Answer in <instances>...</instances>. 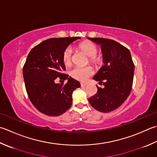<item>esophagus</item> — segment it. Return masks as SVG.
<instances>
[{
    "instance_id": "esophagus-1",
    "label": "esophagus",
    "mask_w": 157,
    "mask_h": 157,
    "mask_svg": "<svg viewBox=\"0 0 157 157\" xmlns=\"http://www.w3.org/2000/svg\"><path fill=\"white\" fill-rule=\"evenodd\" d=\"M87 83H81V86L82 87H84L86 86H87Z\"/></svg>"
}]
</instances>
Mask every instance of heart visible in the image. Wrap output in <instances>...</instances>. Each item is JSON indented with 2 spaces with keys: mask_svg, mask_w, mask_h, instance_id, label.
Returning <instances> with one entry per match:
<instances>
[{
  "mask_svg": "<svg viewBox=\"0 0 157 157\" xmlns=\"http://www.w3.org/2000/svg\"><path fill=\"white\" fill-rule=\"evenodd\" d=\"M79 48L84 51L87 56H89V61L93 64L95 67H99L102 60L100 56H97L98 53V48L93 43L90 41H84L79 45ZM73 55V49L70 46H68L63 52L62 60L63 63L65 66H69L71 64ZM94 71L92 67H75L70 71V75L77 80L84 82L93 74Z\"/></svg>",
  "mask_w": 157,
  "mask_h": 157,
  "instance_id": "b5f03b06",
  "label": "heart"
}]
</instances>
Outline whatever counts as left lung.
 <instances>
[{
	"instance_id": "8db88e82",
	"label": "left lung",
	"mask_w": 157,
	"mask_h": 157,
	"mask_svg": "<svg viewBox=\"0 0 157 157\" xmlns=\"http://www.w3.org/2000/svg\"><path fill=\"white\" fill-rule=\"evenodd\" d=\"M88 39L101 45L104 65L93 77L103 85L97 86V93L88 99L95 109L107 113L113 111L123 103L129 95L133 81L135 65L130 51L114 40L104 38Z\"/></svg>"
}]
</instances>
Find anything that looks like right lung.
Wrapping results in <instances>:
<instances>
[{
    "label": "right lung",
    "instance_id": "add662e5",
    "mask_svg": "<svg viewBox=\"0 0 157 157\" xmlns=\"http://www.w3.org/2000/svg\"><path fill=\"white\" fill-rule=\"evenodd\" d=\"M79 36L51 38L34 47L23 67V77L30 101L40 112L58 116L68 110L72 104V93L80 84L63 73V51ZM58 78L65 85L56 84Z\"/></svg>",
    "mask_w": 157,
    "mask_h": 157
}]
</instances>
